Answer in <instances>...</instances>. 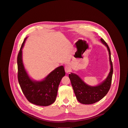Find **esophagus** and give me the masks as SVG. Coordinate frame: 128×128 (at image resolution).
Returning a JSON list of instances; mask_svg holds the SVG:
<instances>
[{
    "mask_svg": "<svg viewBox=\"0 0 128 128\" xmlns=\"http://www.w3.org/2000/svg\"><path fill=\"white\" fill-rule=\"evenodd\" d=\"M65 71L66 73H67V74H68V73L70 72V71H71V67H70V66L69 65H66L65 66Z\"/></svg>",
    "mask_w": 128,
    "mask_h": 128,
    "instance_id": "34e87169",
    "label": "esophagus"
}]
</instances>
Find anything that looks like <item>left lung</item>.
Segmentation results:
<instances>
[{"mask_svg":"<svg viewBox=\"0 0 128 128\" xmlns=\"http://www.w3.org/2000/svg\"><path fill=\"white\" fill-rule=\"evenodd\" d=\"M100 40L107 47L109 52V62L111 68L107 78L98 86H90L84 83L76 74L71 73L69 74V78L76 99L78 102L82 104H91L100 101L107 94L110 88L113 74V66L110 50L108 44L103 38H101Z\"/></svg>","mask_w":128,"mask_h":128,"instance_id":"1","label":"left lung"}]
</instances>
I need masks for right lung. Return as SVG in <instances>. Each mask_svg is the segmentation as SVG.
<instances>
[{
    "label": "right lung",
    "instance_id": "obj_1",
    "mask_svg": "<svg viewBox=\"0 0 128 128\" xmlns=\"http://www.w3.org/2000/svg\"><path fill=\"white\" fill-rule=\"evenodd\" d=\"M22 44L17 57L18 79L22 92L31 103L46 106L55 101L60 82L65 72L63 66L52 71L42 80H33L25 69L22 60V48L26 40Z\"/></svg>",
    "mask_w": 128,
    "mask_h": 128
}]
</instances>
